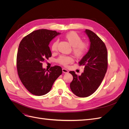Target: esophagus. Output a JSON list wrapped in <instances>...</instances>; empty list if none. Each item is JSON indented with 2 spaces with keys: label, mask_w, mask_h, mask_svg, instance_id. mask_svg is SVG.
<instances>
[{
  "label": "esophagus",
  "mask_w": 129,
  "mask_h": 129,
  "mask_svg": "<svg viewBox=\"0 0 129 129\" xmlns=\"http://www.w3.org/2000/svg\"><path fill=\"white\" fill-rule=\"evenodd\" d=\"M62 72L63 73H68V71L67 69H66L65 68H62Z\"/></svg>",
  "instance_id": "obj_1"
}]
</instances>
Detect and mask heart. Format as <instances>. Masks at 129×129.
Instances as JSON below:
<instances>
[{"label": "heart", "instance_id": "obj_1", "mask_svg": "<svg viewBox=\"0 0 129 129\" xmlns=\"http://www.w3.org/2000/svg\"><path fill=\"white\" fill-rule=\"evenodd\" d=\"M66 39L73 47V52L76 56L81 57L83 56L88 50V46L86 43L82 41L81 37L75 32H70L65 36ZM58 41H54L52 45L51 48L53 51L57 50ZM72 56L61 55L58 58V63L64 66H67L68 64L73 61Z\"/></svg>", "mask_w": 129, "mask_h": 129}]
</instances>
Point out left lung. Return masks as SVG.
I'll list each match as a JSON object with an SVG mask.
<instances>
[{"label":"left lung","instance_id":"8db88e82","mask_svg":"<svg viewBox=\"0 0 129 129\" xmlns=\"http://www.w3.org/2000/svg\"><path fill=\"white\" fill-rule=\"evenodd\" d=\"M90 46L88 53L79 62L84 66V72L77 75L71 71L73 80L70 88L76 96L86 97L92 95L98 89L105 76L108 68L107 49L103 41L89 29H85Z\"/></svg>","mask_w":129,"mask_h":129}]
</instances>
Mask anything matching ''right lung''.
Returning a JSON list of instances; mask_svg holds the SVG:
<instances>
[{"label":"right lung","mask_w":129,"mask_h":129,"mask_svg":"<svg viewBox=\"0 0 129 129\" xmlns=\"http://www.w3.org/2000/svg\"><path fill=\"white\" fill-rule=\"evenodd\" d=\"M58 34L55 30L38 29L25 37L19 44L17 56L18 76L27 90L34 95L48 93L62 73L58 66L49 71L42 68V62L52 56L49 42Z\"/></svg>","instance_id":"obj_1"}]
</instances>
